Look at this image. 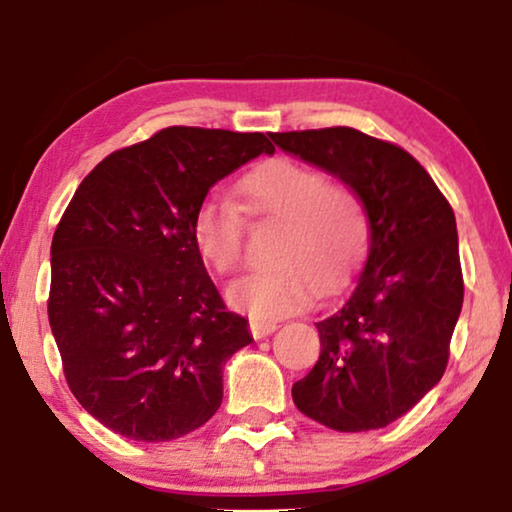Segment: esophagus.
<instances>
[{"label":"esophagus","instance_id":"esophagus-1","mask_svg":"<svg viewBox=\"0 0 512 512\" xmlns=\"http://www.w3.org/2000/svg\"><path fill=\"white\" fill-rule=\"evenodd\" d=\"M249 328H251V335H254L256 340L265 338V335H270L272 331L277 328V321H270V319H249Z\"/></svg>","mask_w":512,"mask_h":512}]
</instances>
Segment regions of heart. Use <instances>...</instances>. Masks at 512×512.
I'll use <instances>...</instances> for the list:
<instances>
[{
    "label": "heart",
    "mask_w": 512,
    "mask_h": 512,
    "mask_svg": "<svg viewBox=\"0 0 512 512\" xmlns=\"http://www.w3.org/2000/svg\"><path fill=\"white\" fill-rule=\"evenodd\" d=\"M244 207L282 221L272 261L277 265L244 277L228 291L237 310L256 319L300 312L321 291H333L352 275L366 251L370 223L359 195L326 181L317 167L270 158L237 184ZM195 249L216 275L230 277L244 263V226L235 205L205 198L191 216Z\"/></svg>",
    "instance_id": "b5f03b06"
}]
</instances>
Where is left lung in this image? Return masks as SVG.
Listing matches in <instances>:
<instances>
[{
	"mask_svg": "<svg viewBox=\"0 0 512 512\" xmlns=\"http://www.w3.org/2000/svg\"><path fill=\"white\" fill-rule=\"evenodd\" d=\"M272 139L345 181L370 221L366 263L338 310L317 324L319 361L293 384V403L328 429H382L436 387L450 359L464 303L454 212L398 144L345 125Z\"/></svg>",
	"mask_w": 512,
	"mask_h": 512,
	"instance_id": "1",
	"label": "left lung"
}]
</instances>
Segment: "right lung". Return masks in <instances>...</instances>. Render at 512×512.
<instances>
[{
  "label": "right lung",
  "mask_w": 512,
  "mask_h": 512,
  "mask_svg": "<svg viewBox=\"0 0 512 512\" xmlns=\"http://www.w3.org/2000/svg\"><path fill=\"white\" fill-rule=\"evenodd\" d=\"M261 153L263 132L172 128L109 153L81 181L51 244L48 321L69 391L144 443L219 410L223 363L249 345L191 237L209 188Z\"/></svg>",
  "instance_id": "add662e5"
}]
</instances>
